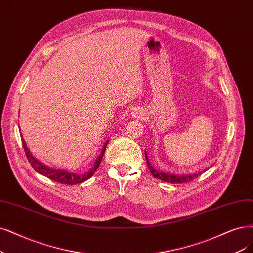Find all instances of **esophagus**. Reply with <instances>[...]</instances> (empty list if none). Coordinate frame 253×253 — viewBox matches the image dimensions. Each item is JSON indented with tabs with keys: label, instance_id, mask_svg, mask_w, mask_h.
Wrapping results in <instances>:
<instances>
[{
	"label": "esophagus",
	"instance_id": "1",
	"mask_svg": "<svg viewBox=\"0 0 253 253\" xmlns=\"http://www.w3.org/2000/svg\"><path fill=\"white\" fill-rule=\"evenodd\" d=\"M132 116L136 118H143L144 117V112L139 109H134L132 112Z\"/></svg>",
	"mask_w": 253,
	"mask_h": 253
}]
</instances>
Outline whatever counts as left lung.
Listing matches in <instances>:
<instances>
[{"label":"left lung","mask_w":253,"mask_h":253,"mask_svg":"<svg viewBox=\"0 0 253 253\" xmlns=\"http://www.w3.org/2000/svg\"><path fill=\"white\" fill-rule=\"evenodd\" d=\"M145 156H146L148 168H149V170H150L151 174L155 177V178L163 180V181H166V182H169V183H185V182L192 181L195 178H197V177L202 173L201 172L199 174H191V175H188V176H178V175H174V174H167L165 172H161V171H157L156 169H154V168L151 165V163L149 162V160H148L147 153H145Z\"/></svg>","instance_id":"1"}]
</instances>
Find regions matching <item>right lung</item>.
<instances>
[{
	"label": "right lung",
	"mask_w": 253,
	"mask_h": 253,
	"mask_svg": "<svg viewBox=\"0 0 253 253\" xmlns=\"http://www.w3.org/2000/svg\"><path fill=\"white\" fill-rule=\"evenodd\" d=\"M22 143H23V147H24L26 156L28 158V161H29L30 165L32 166L33 169L37 173H40V174H42V175H43L45 177H48L49 179L54 180L56 182H59V183H63V184H77V183H81L83 181L89 179L90 177L93 174H95V172L97 171V169L99 168V166L101 164V161H102V158H103V155H104V152L106 150V146L108 144V142H106L104 147H103L101 154L98 156V158H97L96 162H95V166H93L88 172L84 173L83 175H80V174L77 175V174H74V173H70L68 171L53 169V168L46 167L45 165H43L41 162L37 161L36 158L30 153L29 149L27 148L26 143H25V141L23 139V137H22Z\"/></svg>",
	"instance_id": "obj_1"
}]
</instances>
